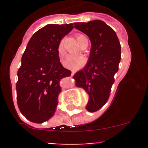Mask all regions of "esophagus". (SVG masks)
Instances as JSON below:
<instances>
[{"instance_id":"esophagus-1","label":"esophagus","mask_w":148,"mask_h":148,"mask_svg":"<svg viewBox=\"0 0 148 148\" xmlns=\"http://www.w3.org/2000/svg\"><path fill=\"white\" fill-rule=\"evenodd\" d=\"M74 74H75V72H74V71H71V76H74Z\"/></svg>"}]
</instances>
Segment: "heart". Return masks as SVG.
I'll use <instances>...</instances> for the list:
<instances>
[{
	"label": "heart",
	"instance_id": "b5f03b06",
	"mask_svg": "<svg viewBox=\"0 0 148 148\" xmlns=\"http://www.w3.org/2000/svg\"><path fill=\"white\" fill-rule=\"evenodd\" d=\"M76 37H77V40L78 41L79 45L81 47H82L86 43H87V39L82 34H77L76 35ZM57 53L60 59H62L65 55L64 47V39L61 40L59 41V44H58ZM85 62H86V60H85L84 57H83L81 55H78V56H66L62 62V64L66 68L75 71V70L82 68L85 64Z\"/></svg>",
	"mask_w": 148,
	"mask_h": 148
}]
</instances>
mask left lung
<instances>
[{"mask_svg":"<svg viewBox=\"0 0 148 148\" xmlns=\"http://www.w3.org/2000/svg\"><path fill=\"white\" fill-rule=\"evenodd\" d=\"M74 27L89 36L92 48L84 68L76 73V85L82 87L89 96L86 110L98 111L110 97L114 74L119 69L121 46L116 33L104 21L94 20L75 23Z\"/></svg>","mask_w":148,"mask_h":148,"instance_id":"1","label":"left lung"}]
</instances>
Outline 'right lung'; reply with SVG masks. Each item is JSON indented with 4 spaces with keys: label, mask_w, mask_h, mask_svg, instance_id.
I'll use <instances>...</instances> for the list:
<instances>
[{
    "label": "right lung",
    "mask_w": 148,
    "mask_h": 148,
    "mask_svg": "<svg viewBox=\"0 0 148 148\" xmlns=\"http://www.w3.org/2000/svg\"><path fill=\"white\" fill-rule=\"evenodd\" d=\"M73 28V23L48 24L28 41L18 71L16 91L19 110L31 122L42 123L54 115L61 80L71 74L61 64L57 46Z\"/></svg>",
    "instance_id": "add662e5"
}]
</instances>
